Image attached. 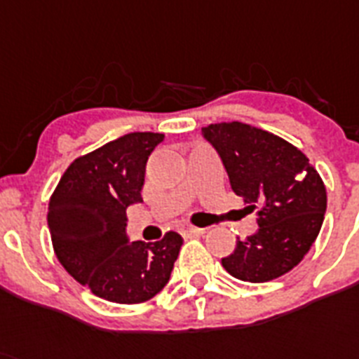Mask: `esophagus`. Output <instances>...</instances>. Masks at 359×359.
I'll return each instance as SVG.
<instances>
[{
  "mask_svg": "<svg viewBox=\"0 0 359 359\" xmlns=\"http://www.w3.org/2000/svg\"><path fill=\"white\" fill-rule=\"evenodd\" d=\"M204 228H197V226H184V228H182V233H184V236H203L204 233Z\"/></svg>",
  "mask_w": 359,
  "mask_h": 359,
  "instance_id": "obj_1",
  "label": "esophagus"
}]
</instances>
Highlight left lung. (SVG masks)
I'll return each instance as SVG.
<instances>
[{
	"label": "left lung",
	"mask_w": 359,
	"mask_h": 359,
	"mask_svg": "<svg viewBox=\"0 0 359 359\" xmlns=\"http://www.w3.org/2000/svg\"><path fill=\"white\" fill-rule=\"evenodd\" d=\"M231 189L257 215L259 230L237 241L222 266L241 281L266 283L290 272L314 245L327 210L318 170L285 138L243 122L204 126Z\"/></svg>",
	"instance_id": "8db88e82"
}]
</instances>
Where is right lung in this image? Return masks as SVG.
<instances>
[{
  "mask_svg": "<svg viewBox=\"0 0 359 359\" xmlns=\"http://www.w3.org/2000/svg\"><path fill=\"white\" fill-rule=\"evenodd\" d=\"M162 133H128L78 156L49 201L47 224L62 266L95 296L137 305L170 281L182 237L168 231L156 243L126 237V208L142 203L147 156Z\"/></svg>",
  "mask_w": 359,
  "mask_h": 359,
  "instance_id": "add662e5",
  "label": "right lung"
}]
</instances>
